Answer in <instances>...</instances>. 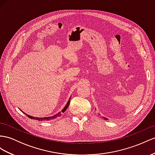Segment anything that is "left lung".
<instances>
[{
    "mask_svg": "<svg viewBox=\"0 0 155 155\" xmlns=\"http://www.w3.org/2000/svg\"><path fill=\"white\" fill-rule=\"evenodd\" d=\"M103 118H104L105 119V120H107V118H105V117H103Z\"/></svg>",
    "mask_w": 155,
    "mask_h": 155,
    "instance_id": "1",
    "label": "left lung"
}]
</instances>
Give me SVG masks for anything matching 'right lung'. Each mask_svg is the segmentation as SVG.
Instances as JSON below:
<instances>
[{
  "instance_id": "obj_1",
  "label": "right lung",
  "mask_w": 155,
  "mask_h": 155,
  "mask_svg": "<svg viewBox=\"0 0 155 155\" xmlns=\"http://www.w3.org/2000/svg\"><path fill=\"white\" fill-rule=\"evenodd\" d=\"M70 99H71V97H70V98L69 99V100H68V101H67V104L65 105V106L64 107V108H63V109H62V110L61 112H59L58 113H57L56 114H55V115H54V116H51V117H44V118H39V117H32V116H31V115H29V114H26L25 113H24L23 111H22V110H21V109H19L21 110V112H23V113H24L25 114H26V115L29 118H30L31 119H33V120H38V121H42V120H52V119H54V118H57V117H60L61 115V113H64L65 110H67V109L68 108V107H69V104H70Z\"/></svg>"
}]
</instances>
